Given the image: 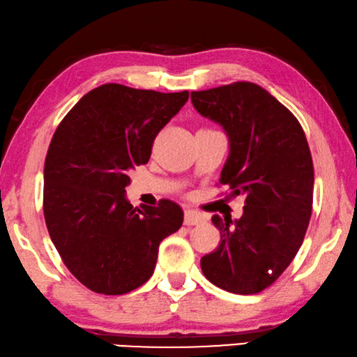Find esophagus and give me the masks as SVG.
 Segmentation results:
<instances>
[{
	"instance_id": "34e87169",
	"label": "esophagus",
	"mask_w": 357,
	"mask_h": 357,
	"mask_svg": "<svg viewBox=\"0 0 357 357\" xmlns=\"http://www.w3.org/2000/svg\"><path fill=\"white\" fill-rule=\"evenodd\" d=\"M205 217L202 213L195 212V210H184V225L185 227H194V225L204 223Z\"/></svg>"
}]
</instances>
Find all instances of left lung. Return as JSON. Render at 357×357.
Here are the masks:
<instances>
[{"label":"left lung","instance_id":"1","mask_svg":"<svg viewBox=\"0 0 357 357\" xmlns=\"http://www.w3.org/2000/svg\"><path fill=\"white\" fill-rule=\"evenodd\" d=\"M190 100L228 135L220 183L245 195L239 220L212 217L222 241L200 267L225 291L260 293L284 272L307 231L314 192L307 139L294 114L257 84L192 92Z\"/></svg>","mask_w":357,"mask_h":357}]
</instances>
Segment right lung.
<instances>
[{
  "label": "right lung",
  "instance_id": "right-lung-1",
  "mask_svg": "<svg viewBox=\"0 0 357 357\" xmlns=\"http://www.w3.org/2000/svg\"><path fill=\"white\" fill-rule=\"evenodd\" d=\"M103 84L74 105L45 160L43 213L54 248L74 277L100 294H126L152 277L158 245L183 225L173 200L134 208L129 172L149 162L153 140L188 102Z\"/></svg>",
  "mask_w": 357,
  "mask_h": 357
}]
</instances>
